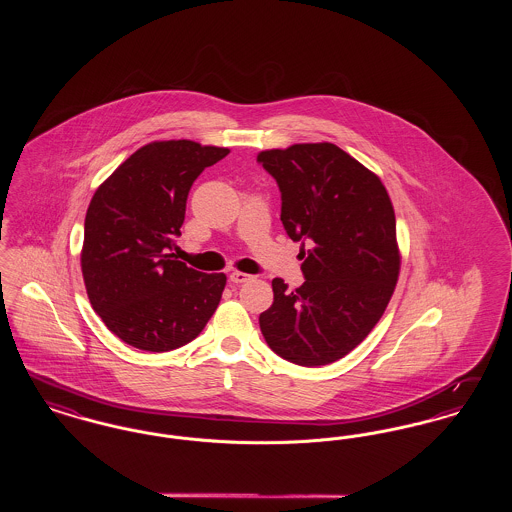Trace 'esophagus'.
Instances as JSON below:
<instances>
[{
  "instance_id": "1",
  "label": "esophagus",
  "mask_w": 512,
  "mask_h": 512,
  "mask_svg": "<svg viewBox=\"0 0 512 512\" xmlns=\"http://www.w3.org/2000/svg\"><path fill=\"white\" fill-rule=\"evenodd\" d=\"M230 282L232 284H244V282H247L251 276L249 274H245V272H240V270H234V272H230Z\"/></svg>"
}]
</instances>
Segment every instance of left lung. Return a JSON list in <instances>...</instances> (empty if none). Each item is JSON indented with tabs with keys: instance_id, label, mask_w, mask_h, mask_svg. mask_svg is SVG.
Masks as SVG:
<instances>
[{
	"instance_id": "8db88e82",
	"label": "left lung",
	"mask_w": 512,
	"mask_h": 512,
	"mask_svg": "<svg viewBox=\"0 0 512 512\" xmlns=\"http://www.w3.org/2000/svg\"><path fill=\"white\" fill-rule=\"evenodd\" d=\"M282 192V224L301 251L303 286L272 280L274 301L259 324L268 347L301 366L330 365L382 318L401 253L395 211L380 176L330 142L257 155Z\"/></svg>"
}]
</instances>
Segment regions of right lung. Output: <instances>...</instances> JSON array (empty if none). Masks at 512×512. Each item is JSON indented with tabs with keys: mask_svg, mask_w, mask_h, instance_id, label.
<instances>
[{
	"mask_svg": "<svg viewBox=\"0 0 512 512\" xmlns=\"http://www.w3.org/2000/svg\"><path fill=\"white\" fill-rule=\"evenodd\" d=\"M230 153L192 140L151 142L99 184L84 220L88 299L124 343L163 353L195 340L219 307L226 274L169 253L195 178Z\"/></svg>",
	"mask_w": 512,
	"mask_h": 512,
	"instance_id": "add662e5",
	"label": "right lung"
}]
</instances>
